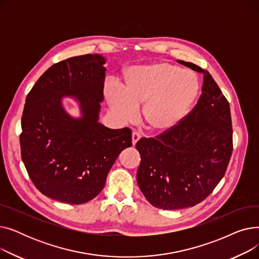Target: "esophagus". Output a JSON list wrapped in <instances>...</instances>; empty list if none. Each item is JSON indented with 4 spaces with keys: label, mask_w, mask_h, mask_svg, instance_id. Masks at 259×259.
<instances>
[{
    "label": "esophagus",
    "mask_w": 259,
    "mask_h": 259,
    "mask_svg": "<svg viewBox=\"0 0 259 259\" xmlns=\"http://www.w3.org/2000/svg\"><path fill=\"white\" fill-rule=\"evenodd\" d=\"M141 138L142 137H141V134L139 132H137V131L132 132V144H133V146L141 140Z\"/></svg>",
    "instance_id": "esophagus-1"
}]
</instances>
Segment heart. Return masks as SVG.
Listing matches in <instances>:
<instances>
[{
  "label": "heart",
  "mask_w": 259,
  "mask_h": 259,
  "mask_svg": "<svg viewBox=\"0 0 259 259\" xmlns=\"http://www.w3.org/2000/svg\"><path fill=\"white\" fill-rule=\"evenodd\" d=\"M197 75L188 69L159 62L133 67L126 72L122 88L105 86V97L115 115L133 121L142 105V118L155 133H166L188 115L199 93Z\"/></svg>",
  "instance_id": "b5f03b06"
}]
</instances>
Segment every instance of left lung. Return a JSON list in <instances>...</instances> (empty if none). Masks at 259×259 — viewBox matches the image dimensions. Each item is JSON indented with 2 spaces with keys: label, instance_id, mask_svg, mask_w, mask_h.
I'll return each mask as SVG.
<instances>
[{
  "label": "left lung",
  "instance_id": "left-lung-1",
  "mask_svg": "<svg viewBox=\"0 0 259 259\" xmlns=\"http://www.w3.org/2000/svg\"><path fill=\"white\" fill-rule=\"evenodd\" d=\"M179 63L203 74L197 105L172 130L135 145L139 187L152 206L164 210L193 207L210 195L233 151L230 105L220 87L197 65Z\"/></svg>",
  "mask_w": 259,
  "mask_h": 259
}]
</instances>
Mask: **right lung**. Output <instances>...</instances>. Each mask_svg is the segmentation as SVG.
<instances>
[{"label": "right lung", "instance_id": "obj_1", "mask_svg": "<svg viewBox=\"0 0 259 259\" xmlns=\"http://www.w3.org/2000/svg\"><path fill=\"white\" fill-rule=\"evenodd\" d=\"M106 58L73 57L52 65L26 98L20 135L24 165L44 195L79 205L97 196L119 153L132 146L131 130L99 121L104 101ZM73 99L72 117L63 100Z\"/></svg>", "mask_w": 259, "mask_h": 259}]
</instances>
